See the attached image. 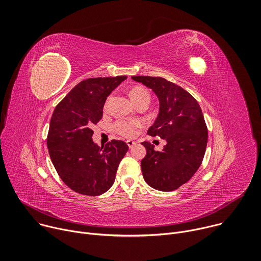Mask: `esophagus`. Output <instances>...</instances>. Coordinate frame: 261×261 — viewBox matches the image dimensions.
Listing matches in <instances>:
<instances>
[{"instance_id": "esophagus-1", "label": "esophagus", "mask_w": 261, "mask_h": 261, "mask_svg": "<svg viewBox=\"0 0 261 261\" xmlns=\"http://www.w3.org/2000/svg\"><path fill=\"white\" fill-rule=\"evenodd\" d=\"M126 142H127V144H128V146H129L130 148H132V147L136 144V142H135L134 140H127Z\"/></svg>"}]
</instances>
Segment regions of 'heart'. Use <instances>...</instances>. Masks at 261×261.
Listing matches in <instances>:
<instances>
[{"label":"heart","instance_id":"heart-1","mask_svg":"<svg viewBox=\"0 0 261 261\" xmlns=\"http://www.w3.org/2000/svg\"><path fill=\"white\" fill-rule=\"evenodd\" d=\"M129 95H130L131 100L136 105L142 101H150V99H151L150 93H148V91L142 86L132 87L130 89ZM108 101H109V98L106 101L105 107H107ZM140 127H141V123L139 121H119L114 125L115 131L124 137H133L135 135L137 129Z\"/></svg>","mask_w":261,"mask_h":261}]
</instances>
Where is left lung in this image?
Wrapping results in <instances>:
<instances>
[{"label":"left lung","instance_id":"obj_1","mask_svg":"<svg viewBox=\"0 0 261 261\" xmlns=\"http://www.w3.org/2000/svg\"><path fill=\"white\" fill-rule=\"evenodd\" d=\"M153 90L159 99V115L147 130L166 140L161 152L141 142L146 155L141 160L145 182L159 191H173L187 182L199 168L206 148L207 128L195 98L179 86L162 77L132 76Z\"/></svg>","mask_w":261,"mask_h":261}]
</instances>
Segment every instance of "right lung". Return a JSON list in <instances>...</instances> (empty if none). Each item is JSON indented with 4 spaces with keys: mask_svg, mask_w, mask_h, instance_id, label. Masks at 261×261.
<instances>
[{
    "mask_svg": "<svg viewBox=\"0 0 261 261\" xmlns=\"http://www.w3.org/2000/svg\"><path fill=\"white\" fill-rule=\"evenodd\" d=\"M127 76L88 79L74 87L56 106L49 124L47 148L51 162L70 189L98 196L116 179L121 160L129 146L111 140L101 147L91 129L103 115L106 98Z\"/></svg>",
    "mask_w": 261,
    "mask_h": 261,
    "instance_id": "obj_1",
    "label": "right lung"
}]
</instances>
